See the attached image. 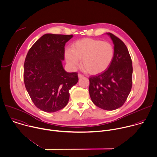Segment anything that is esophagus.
<instances>
[{"label":"esophagus","mask_w":157,"mask_h":157,"mask_svg":"<svg viewBox=\"0 0 157 157\" xmlns=\"http://www.w3.org/2000/svg\"><path fill=\"white\" fill-rule=\"evenodd\" d=\"M84 77V75H82V74H81V73H79L78 74V78H83Z\"/></svg>","instance_id":"obj_1"}]
</instances>
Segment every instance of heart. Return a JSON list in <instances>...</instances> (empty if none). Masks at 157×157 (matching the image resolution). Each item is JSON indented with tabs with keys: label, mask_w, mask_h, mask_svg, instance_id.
<instances>
[{
	"label": "heart",
	"mask_w": 157,
	"mask_h": 157,
	"mask_svg": "<svg viewBox=\"0 0 157 157\" xmlns=\"http://www.w3.org/2000/svg\"><path fill=\"white\" fill-rule=\"evenodd\" d=\"M65 59L71 69L81 65L87 73L97 75L105 71L114 57V48L111 43L98 39L86 38L79 40L65 52Z\"/></svg>",
	"instance_id": "heart-1"
}]
</instances>
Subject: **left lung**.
<instances>
[{"label": "left lung", "mask_w": 157, "mask_h": 157, "mask_svg": "<svg viewBox=\"0 0 157 157\" xmlns=\"http://www.w3.org/2000/svg\"><path fill=\"white\" fill-rule=\"evenodd\" d=\"M107 34L114 44V57L105 71L89 78V92L96 106L105 110H113L123 106L131 92L132 65L124 43L114 34Z\"/></svg>", "instance_id": "obj_1"}]
</instances>
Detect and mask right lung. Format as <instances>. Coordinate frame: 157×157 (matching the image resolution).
I'll list each match as a JSON object with an SVG mask.
<instances>
[{
    "instance_id": "right-lung-1",
    "label": "right lung",
    "mask_w": 157,
    "mask_h": 157,
    "mask_svg": "<svg viewBox=\"0 0 157 157\" xmlns=\"http://www.w3.org/2000/svg\"><path fill=\"white\" fill-rule=\"evenodd\" d=\"M73 35L45 34L30 48L24 64L26 89L35 106L48 113L63 109L69 90L78 81V73L67 72L62 65L65 44Z\"/></svg>"
}]
</instances>
